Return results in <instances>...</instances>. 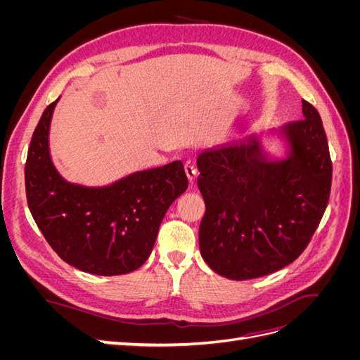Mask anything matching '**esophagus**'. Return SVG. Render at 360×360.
Wrapping results in <instances>:
<instances>
[{"instance_id": "esophagus-1", "label": "esophagus", "mask_w": 360, "mask_h": 360, "mask_svg": "<svg viewBox=\"0 0 360 360\" xmlns=\"http://www.w3.org/2000/svg\"><path fill=\"white\" fill-rule=\"evenodd\" d=\"M184 169H186L189 181L193 183L195 179H197V176H198V168H197V165H195V162L186 160V163H184Z\"/></svg>"}]
</instances>
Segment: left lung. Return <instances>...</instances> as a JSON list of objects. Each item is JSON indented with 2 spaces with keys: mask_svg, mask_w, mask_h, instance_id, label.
Masks as SVG:
<instances>
[{
  "mask_svg": "<svg viewBox=\"0 0 360 360\" xmlns=\"http://www.w3.org/2000/svg\"><path fill=\"white\" fill-rule=\"evenodd\" d=\"M302 111L304 118L285 127L287 160L266 162L255 138L200 155V249L216 274L234 281L274 274L303 252L320 225L332 160L319 111L307 101Z\"/></svg>",
  "mask_w": 360,
  "mask_h": 360,
  "instance_id": "obj_1",
  "label": "left lung"
}]
</instances>
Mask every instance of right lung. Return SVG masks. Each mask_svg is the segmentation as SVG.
I'll use <instances>...</instances> for the list:
<instances>
[{
  "label": "right lung",
  "instance_id": "obj_1",
  "mask_svg": "<svg viewBox=\"0 0 360 360\" xmlns=\"http://www.w3.org/2000/svg\"><path fill=\"white\" fill-rule=\"evenodd\" d=\"M57 101L43 111L25 162L30 212L61 259L86 274L114 276L143 266L160 222L188 189L181 160L139 171L106 188H82L53 168L48 134Z\"/></svg>",
  "mask_w": 360,
  "mask_h": 360
}]
</instances>
